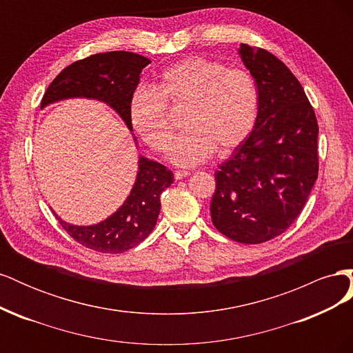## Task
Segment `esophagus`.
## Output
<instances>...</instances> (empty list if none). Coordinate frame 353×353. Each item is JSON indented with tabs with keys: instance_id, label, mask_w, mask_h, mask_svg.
<instances>
[{
	"instance_id": "esophagus-1",
	"label": "esophagus",
	"mask_w": 353,
	"mask_h": 353,
	"mask_svg": "<svg viewBox=\"0 0 353 353\" xmlns=\"http://www.w3.org/2000/svg\"><path fill=\"white\" fill-rule=\"evenodd\" d=\"M188 175H190L188 170H175V174H174L175 179H183V178L188 176Z\"/></svg>"
}]
</instances>
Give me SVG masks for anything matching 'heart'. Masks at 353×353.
Returning a JSON list of instances; mask_svg holds the SVG:
<instances>
[{"label":"heart","mask_w":353,"mask_h":353,"mask_svg":"<svg viewBox=\"0 0 353 353\" xmlns=\"http://www.w3.org/2000/svg\"><path fill=\"white\" fill-rule=\"evenodd\" d=\"M168 108L185 109L187 130L172 148L174 162L194 166L215 150L228 154L248 140L258 121L259 92L248 70L215 60L187 57L168 68L154 90H137L130 101L134 131L162 154L170 152L175 134Z\"/></svg>","instance_id":"heart-1"}]
</instances>
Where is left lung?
I'll return each instance as SVG.
<instances>
[{"instance_id":"obj_1","label":"left lung","mask_w":353,"mask_h":353,"mask_svg":"<svg viewBox=\"0 0 353 353\" xmlns=\"http://www.w3.org/2000/svg\"><path fill=\"white\" fill-rule=\"evenodd\" d=\"M259 92L250 137L215 174L210 203L215 228L259 244L283 234L302 212L318 178V122L303 87L270 51L240 46Z\"/></svg>"}]
</instances>
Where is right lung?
<instances>
[{
    "instance_id": "right-lung-1",
    "label": "right lung",
    "mask_w": 353,
    "mask_h": 353,
    "mask_svg": "<svg viewBox=\"0 0 353 353\" xmlns=\"http://www.w3.org/2000/svg\"><path fill=\"white\" fill-rule=\"evenodd\" d=\"M144 56L130 51L99 52L72 63L50 83L41 108L63 99L87 97L108 103L130 130V101L143 69L150 65ZM174 183V174L153 160L140 157L131 194L112 216L97 225L77 227L61 221L69 236L91 250L123 253L135 248L153 231L160 212V194Z\"/></svg>"
}]
</instances>
